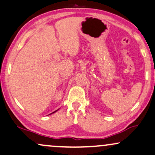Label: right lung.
Masks as SVG:
<instances>
[{"label": "right lung", "mask_w": 155, "mask_h": 155, "mask_svg": "<svg viewBox=\"0 0 155 155\" xmlns=\"http://www.w3.org/2000/svg\"><path fill=\"white\" fill-rule=\"evenodd\" d=\"M56 111H57V110H56ZM56 111H54V112H56ZM54 112H53V113H54Z\"/></svg>", "instance_id": "1"}]
</instances>
